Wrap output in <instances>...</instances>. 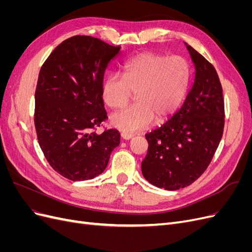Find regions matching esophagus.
I'll return each instance as SVG.
<instances>
[{"instance_id": "obj_1", "label": "esophagus", "mask_w": 252, "mask_h": 252, "mask_svg": "<svg viewBox=\"0 0 252 252\" xmlns=\"http://www.w3.org/2000/svg\"><path fill=\"white\" fill-rule=\"evenodd\" d=\"M132 134H130V133H126V132H122L121 133V138L123 139V140H130L131 138H132Z\"/></svg>"}]
</instances>
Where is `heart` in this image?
<instances>
[{
	"instance_id": "heart-1",
	"label": "heart",
	"mask_w": 252,
	"mask_h": 252,
	"mask_svg": "<svg viewBox=\"0 0 252 252\" xmlns=\"http://www.w3.org/2000/svg\"><path fill=\"white\" fill-rule=\"evenodd\" d=\"M190 68L182 57L143 52L124 66V78L113 73L102 84V98L111 109L135 104L110 117V124L124 132L150 126L154 119L162 123L178 111L187 94Z\"/></svg>"
}]
</instances>
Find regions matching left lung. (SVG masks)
I'll use <instances>...</instances> for the list:
<instances>
[{"mask_svg": "<svg viewBox=\"0 0 252 252\" xmlns=\"http://www.w3.org/2000/svg\"><path fill=\"white\" fill-rule=\"evenodd\" d=\"M195 68L194 83L181 109L147 134L142 173L166 190L184 188L207 169L222 139L224 98L219 75L199 52L186 44Z\"/></svg>", "mask_w": 252, "mask_h": 252, "instance_id": "8db88e82", "label": "left lung"}]
</instances>
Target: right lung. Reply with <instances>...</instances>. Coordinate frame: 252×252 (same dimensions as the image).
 Masks as SVG:
<instances>
[{"label": "right lung", "instance_id": "obj_1", "mask_svg": "<svg viewBox=\"0 0 252 252\" xmlns=\"http://www.w3.org/2000/svg\"><path fill=\"white\" fill-rule=\"evenodd\" d=\"M120 49L94 36L74 35L61 43L41 67L34 94L37 141L53 170L68 180L101 174L120 145L117 129L94 131L107 119L102 84Z\"/></svg>", "mask_w": 252, "mask_h": 252}]
</instances>
